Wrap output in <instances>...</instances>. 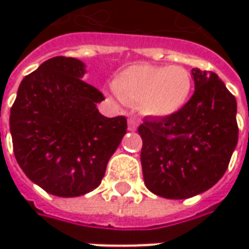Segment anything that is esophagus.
Returning <instances> with one entry per match:
<instances>
[{"label": "esophagus", "instance_id": "34e87169", "mask_svg": "<svg viewBox=\"0 0 249 249\" xmlns=\"http://www.w3.org/2000/svg\"><path fill=\"white\" fill-rule=\"evenodd\" d=\"M137 126H139V120L136 119L134 116H130L129 118V130L130 131H134V130L137 129Z\"/></svg>", "mask_w": 249, "mask_h": 249}]
</instances>
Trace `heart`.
Instances as JSON below:
<instances>
[{"label": "heart", "mask_w": 249, "mask_h": 249, "mask_svg": "<svg viewBox=\"0 0 249 249\" xmlns=\"http://www.w3.org/2000/svg\"><path fill=\"white\" fill-rule=\"evenodd\" d=\"M112 89L122 102L139 105L144 115L167 118L184 108L193 77L181 66L134 63L115 76Z\"/></svg>", "instance_id": "1"}]
</instances>
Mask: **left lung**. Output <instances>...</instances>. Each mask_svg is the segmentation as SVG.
Masks as SVG:
<instances>
[{
    "mask_svg": "<svg viewBox=\"0 0 249 249\" xmlns=\"http://www.w3.org/2000/svg\"><path fill=\"white\" fill-rule=\"evenodd\" d=\"M196 90L177 113L144 119L141 166L151 193L169 199L201 194L222 178L238 141L237 102L217 74L194 68Z\"/></svg>",
    "mask_w": 249,
    "mask_h": 249,
    "instance_id": "obj_1",
    "label": "left lung"
}]
</instances>
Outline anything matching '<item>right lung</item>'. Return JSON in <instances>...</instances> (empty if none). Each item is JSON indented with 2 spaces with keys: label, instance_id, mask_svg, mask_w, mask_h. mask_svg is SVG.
Here are the masks:
<instances>
[{
  "label": "right lung",
  "instance_id": "1",
  "mask_svg": "<svg viewBox=\"0 0 249 249\" xmlns=\"http://www.w3.org/2000/svg\"><path fill=\"white\" fill-rule=\"evenodd\" d=\"M84 72L79 59L51 58L22 80L11 108L15 158L33 183L56 196L100 186L127 129L124 116L98 112L104 95L83 82Z\"/></svg>",
  "mask_w": 249,
  "mask_h": 249
}]
</instances>
